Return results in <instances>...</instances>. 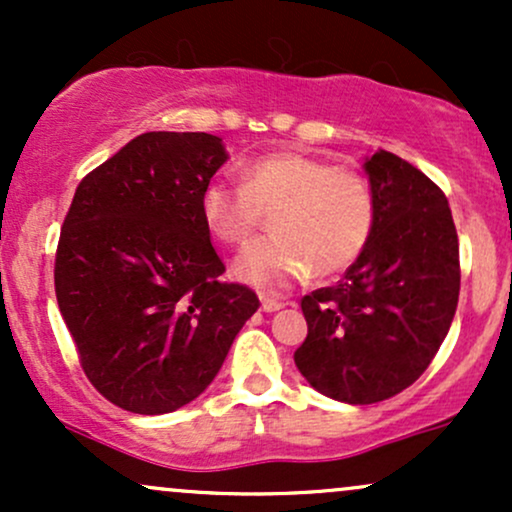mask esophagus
<instances>
[{"label":"esophagus","mask_w":512,"mask_h":512,"mask_svg":"<svg viewBox=\"0 0 512 512\" xmlns=\"http://www.w3.org/2000/svg\"><path fill=\"white\" fill-rule=\"evenodd\" d=\"M260 301H262V310H264V313H274V310L284 308V303L276 301V298H272V296H264V293H262Z\"/></svg>","instance_id":"1"}]
</instances>
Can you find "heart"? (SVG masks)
<instances>
[{"mask_svg": "<svg viewBox=\"0 0 512 512\" xmlns=\"http://www.w3.org/2000/svg\"><path fill=\"white\" fill-rule=\"evenodd\" d=\"M240 185L211 180L202 190V219L216 238L243 245L272 214V236L236 260V276L279 291L303 279L342 272L366 250L375 228L368 178L349 166L301 151H274L238 166Z\"/></svg>", "mask_w": 512, "mask_h": 512, "instance_id": "b5f03b06", "label": "heart"}]
</instances>
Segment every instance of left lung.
<instances>
[{
    "label": "left lung",
    "mask_w": 512,
    "mask_h": 512,
    "mask_svg": "<svg viewBox=\"0 0 512 512\" xmlns=\"http://www.w3.org/2000/svg\"><path fill=\"white\" fill-rule=\"evenodd\" d=\"M375 195L366 250L334 286L303 296L293 361L322 395L373 404L419 380L460 298V245L443 190L390 151L363 163Z\"/></svg>",
    "instance_id": "1"
}]
</instances>
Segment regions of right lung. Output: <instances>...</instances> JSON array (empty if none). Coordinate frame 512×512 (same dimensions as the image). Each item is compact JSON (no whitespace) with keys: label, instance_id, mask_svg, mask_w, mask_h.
Returning a JSON list of instances; mask_svg holds the SVG:
<instances>
[{"label":"right lung","instance_id":"1","mask_svg":"<svg viewBox=\"0 0 512 512\" xmlns=\"http://www.w3.org/2000/svg\"><path fill=\"white\" fill-rule=\"evenodd\" d=\"M207 132H146L76 187L55 293L86 378L115 407L156 416L202 395L260 308L228 284L202 190L226 163Z\"/></svg>","mask_w":512,"mask_h":512}]
</instances>
